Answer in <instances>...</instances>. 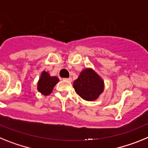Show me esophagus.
<instances>
[{
    "label": "esophagus",
    "mask_w": 148,
    "mask_h": 148,
    "mask_svg": "<svg viewBox=\"0 0 148 148\" xmlns=\"http://www.w3.org/2000/svg\"><path fill=\"white\" fill-rule=\"evenodd\" d=\"M65 80V81H68V82H71L72 81V79H71V77H69V78H65V79H64Z\"/></svg>",
    "instance_id": "34e87169"
}]
</instances>
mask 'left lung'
I'll list each match as a JSON object with an SVG mask.
<instances>
[{"instance_id":"8db88e82","label":"left lung","mask_w":148,"mask_h":148,"mask_svg":"<svg viewBox=\"0 0 148 148\" xmlns=\"http://www.w3.org/2000/svg\"><path fill=\"white\" fill-rule=\"evenodd\" d=\"M74 90L78 95L87 101H95L104 89L102 78L92 69H86L74 81Z\"/></svg>"}]
</instances>
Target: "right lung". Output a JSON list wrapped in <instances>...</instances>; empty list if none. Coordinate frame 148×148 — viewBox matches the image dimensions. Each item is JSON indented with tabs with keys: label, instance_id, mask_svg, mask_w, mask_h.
I'll use <instances>...</instances> for the list:
<instances>
[{
	"label": "right lung",
	"instance_id": "1",
	"mask_svg": "<svg viewBox=\"0 0 148 148\" xmlns=\"http://www.w3.org/2000/svg\"><path fill=\"white\" fill-rule=\"evenodd\" d=\"M59 78L56 77H51L49 73L45 71H42L41 77L39 78L37 85V89L45 96L49 95L52 92L55 85L59 82Z\"/></svg>",
	"mask_w": 148,
	"mask_h": 148
}]
</instances>
